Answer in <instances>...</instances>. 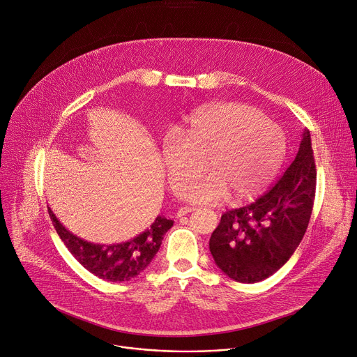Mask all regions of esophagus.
<instances>
[{"mask_svg": "<svg viewBox=\"0 0 357 357\" xmlns=\"http://www.w3.org/2000/svg\"><path fill=\"white\" fill-rule=\"evenodd\" d=\"M193 210H195L193 207H188V206H183V207H181V208L178 210L176 215H178V217H182V215H186L188 213H190V211H193Z\"/></svg>", "mask_w": 357, "mask_h": 357, "instance_id": "34e87169", "label": "esophagus"}]
</instances>
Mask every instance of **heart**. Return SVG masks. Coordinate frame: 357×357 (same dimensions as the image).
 <instances>
[{
	"instance_id": "heart-1",
	"label": "heart",
	"mask_w": 357,
	"mask_h": 357,
	"mask_svg": "<svg viewBox=\"0 0 357 357\" xmlns=\"http://www.w3.org/2000/svg\"><path fill=\"white\" fill-rule=\"evenodd\" d=\"M286 155L283 132L258 109L236 102L211 103L186 119L181 133L169 130L162 139V161L172 190L195 182L186 199L214 204L229 195L244 202L262 193L276 176Z\"/></svg>"
}]
</instances>
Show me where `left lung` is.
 Here are the masks:
<instances>
[{"label": "left lung", "mask_w": 357, "mask_h": 357, "mask_svg": "<svg viewBox=\"0 0 357 357\" xmlns=\"http://www.w3.org/2000/svg\"><path fill=\"white\" fill-rule=\"evenodd\" d=\"M317 169L310 132L275 186L225 211L210 238L215 265L232 280L257 283L278 272L300 245L312 213Z\"/></svg>", "instance_id": "8db88e82"}]
</instances>
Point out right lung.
Here are the masks:
<instances>
[{"label": "right lung", "mask_w": 357, "mask_h": 357, "mask_svg": "<svg viewBox=\"0 0 357 357\" xmlns=\"http://www.w3.org/2000/svg\"><path fill=\"white\" fill-rule=\"evenodd\" d=\"M49 215L73 257L86 271L106 282H126L140 275L158 252L165 232L174 225L172 220L158 215L150 228L130 241L100 245L78 238L56 218L50 208Z\"/></svg>", "instance_id": "right-lung-1"}]
</instances>
